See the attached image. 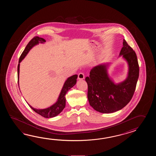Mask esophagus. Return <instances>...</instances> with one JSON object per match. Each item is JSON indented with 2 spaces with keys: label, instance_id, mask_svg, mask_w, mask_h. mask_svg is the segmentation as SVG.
Instances as JSON below:
<instances>
[{
  "label": "esophagus",
  "instance_id": "obj_1",
  "mask_svg": "<svg viewBox=\"0 0 156 156\" xmlns=\"http://www.w3.org/2000/svg\"><path fill=\"white\" fill-rule=\"evenodd\" d=\"M85 78V76H84V74L83 73H79L78 75V79L79 80H83Z\"/></svg>",
  "mask_w": 156,
  "mask_h": 156
}]
</instances>
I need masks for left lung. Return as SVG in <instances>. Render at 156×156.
Returning <instances> with one entry per match:
<instances>
[{
	"mask_svg": "<svg viewBox=\"0 0 156 156\" xmlns=\"http://www.w3.org/2000/svg\"><path fill=\"white\" fill-rule=\"evenodd\" d=\"M123 46L119 56L126 60L129 68L124 81L115 83L110 78L107 71L109 63L94 67L89 76L85 78L90 105L100 113H114L122 109L129 103L135 91L139 73L137 57L125 40Z\"/></svg>",
	"mask_w": 156,
	"mask_h": 156,
	"instance_id": "1",
	"label": "left lung"
}]
</instances>
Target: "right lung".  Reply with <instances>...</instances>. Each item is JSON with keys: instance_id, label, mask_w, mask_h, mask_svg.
I'll use <instances>...</instances> for the list:
<instances>
[{"instance_id": "1", "label": "right lung", "mask_w": 156, "mask_h": 156, "mask_svg": "<svg viewBox=\"0 0 156 156\" xmlns=\"http://www.w3.org/2000/svg\"><path fill=\"white\" fill-rule=\"evenodd\" d=\"M46 42V40L42 38H40L39 37H34L32 40L30 41L29 43L27 45L23 52L20 55V60H19V63L18 65V83L19 84V74H20V62L23 60L24 58L27 55L29 52L30 50L33 47L38 44L39 43H44ZM77 75H74L72 76L69 77L66 81L64 83L63 87L61 91L60 95L58 96V98L57 99L56 103H55L52 106L49 108H47L46 109H37L33 108L32 106H30L29 104L28 105L30 108L33 110L36 113L40 115L43 116L46 118H52L57 116L65 108L66 105V98L65 95L66 94L67 92L69 90L72 88L76 83Z\"/></svg>"}]
</instances>
